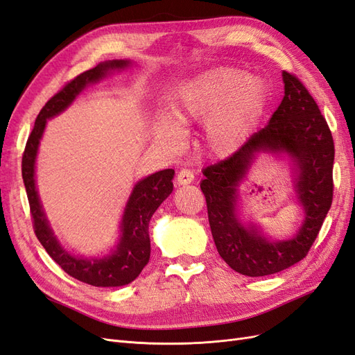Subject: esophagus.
<instances>
[{
	"label": "esophagus",
	"instance_id": "esophagus-1",
	"mask_svg": "<svg viewBox=\"0 0 355 355\" xmlns=\"http://www.w3.org/2000/svg\"><path fill=\"white\" fill-rule=\"evenodd\" d=\"M194 180V173L189 168H182L178 173V184L179 185H188Z\"/></svg>",
	"mask_w": 355,
	"mask_h": 355
}]
</instances>
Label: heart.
I'll use <instances>...</instances> for the list:
<instances>
[{
	"instance_id": "1",
	"label": "heart",
	"mask_w": 355,
	"mask_h": 355,
	"mask_svg": "<svg viewBox=\"0 0 355 355\" xmlns=\"http://www.w3.org/2000/svg\"><path fill=\"white\" fill-rule=\"evenodd\" d=\"M266 89L261 78L232 68H219L180 85L170 114H161L155 124L157 141L179 146L185 130L182 124L204 121L210 151L225 157L237 153L250 137L262 111Z\"/></svg>"
}]
</instances>
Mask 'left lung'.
Instances as JSON below:
<instances>
[{
  "label": "left lung",
  "instance_id": "obj_1",
  "mask_svg": "<svg viewBox=\"0 0 355 355\" xmlns=\"http://www.w3.org/2000/svg\"><path fill=\"white\" fill-rule=\"evenodd\" d=\"M283 81L284 98L270 123L237 153L204 168L206 178L200 184L220 257L247 277L280 272L302 261L333 200L335 145L326 118L296 75L284 71ZM259 152H286L297 167V191L306 219L295 237L286 242L268 241L254 227L245 229L236 218V188Z\"/></svg>",
  "mask_w": 355,
  "mask_h": 355
}]
</instances>
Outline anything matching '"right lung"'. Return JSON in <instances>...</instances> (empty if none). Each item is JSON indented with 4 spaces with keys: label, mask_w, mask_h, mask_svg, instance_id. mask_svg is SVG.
I'll use <instances>...</instances> for the list:
<instances>
[{
    "label": "right lung",
    "mask_w": 355,
    "mask_h": 355,
    "mask_svg": "<svg viewBox=\"0 0 355 355\" xmlns=\"http://www.w3.org/2000/svg\"><path fill=\"white\" fill-rule=\"evenodd\" d=\"M130 60L102 62L93 69L80 73L50 98L40 111L34 128L28 137L22 157V178L26 188L32 223L37 239L50 257L63 271L77 280L96 287H118L132 283L149 262L151 241H149V220L153 214L173 191L175 170L166 168L139 180L127 201L121 219V237L112 254L102 259H85L69 254L53 234L42 210L35 187V158L41 136L44 133L47 120L65 111L72 101L83 92L85 85L99 81L106 73L115 69H124Z\"/></svg>",
    "instance_id": "1"
}]
</instances>
